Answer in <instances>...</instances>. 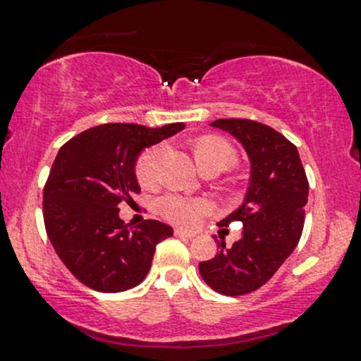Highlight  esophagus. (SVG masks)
I'll return each mask as SVG.
<instances>
[{
	"mask_svg": "<svg viewBox=\"0 0 361 361\" xmlns=\"http://www.w3.org/2000/svg\"><path fill=\"white\" fill-rule=\"evenodd\" d=\"M176 237H183V238H193L197 233L192 232V230H183V228H176L175 230Z\"/></svg>",
	"mask_w": 361,
	"mask_h": 361,
	"instance_id": "esophagus-1",
	"label": "esophagus"
}]
</instances>
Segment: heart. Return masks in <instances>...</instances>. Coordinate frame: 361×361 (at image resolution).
Masks as SVG:
<instances>
[{
  "label": "heart",
  "instance_id": "obj_1",
  "mask_svg": "<svg viewBox=\"0 0 361 361\" xmlns=\"http://www.w3.org/2000/svg\"><path fill=\"white\" fill-rule=\"evenodd\" d=\"M193 153L202 171L203 169H214V171L220 173L232 168L235 163V151L232 149V146L225 142L224 139L215 136L200 137L195 142ZM159 154H161V147L153 146L137 158L136 176L139 183L146 188L153 186L156 181V164H158ZM158 207L169 222L180 225L197 224L200 216L208 212V203L203 200L185 198L178 197V195H168V197L161 198Z\"/></svg>",
  "mask_w": 361,
  "mask_h": 361
}]
</instances>
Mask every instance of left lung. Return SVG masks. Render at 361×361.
Wrapping results in <instances>:
<instances>
[{"label": "left lung", "instance_id": "obj_1", "mask_svg": "<svg viewBox=\"0 0 361 361\" xmlns=\"http://www.w3.org/2000/svg\"><path fill=\"white\" fill-rule=\"evenodd\" d=\"M210 126L240 142L250 178L242 205L219 222L220 227L244 224L240 240L230 249L219 242V254L198 269L216 293L242 296L266 284L296 249L310 185L298 147L276 129L250 119H216Z\"/></svg>", "mask_w": 361, "mask_h": 361}]
</instances>
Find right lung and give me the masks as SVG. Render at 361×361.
<instances>
[{"instance_id":"right-lung-1","label":"right lung","mask_w":361,"mask_h":361,"mask_svg":"<svg viewBox=\"0 0 361 361\" xmlns=\"http://www.w3.org/2000/svg\"><path fill=\"white\" fill-rule=\"evenodd\" d=\"M183 129V123L156 129L102 124L60 147L43 190V219L56 255L87 288L121 293L137 286L149 272L156 245L173 235L158 220L129 230L117 207L141 192L139 154Z\"/></svg>"}]
</instances>
